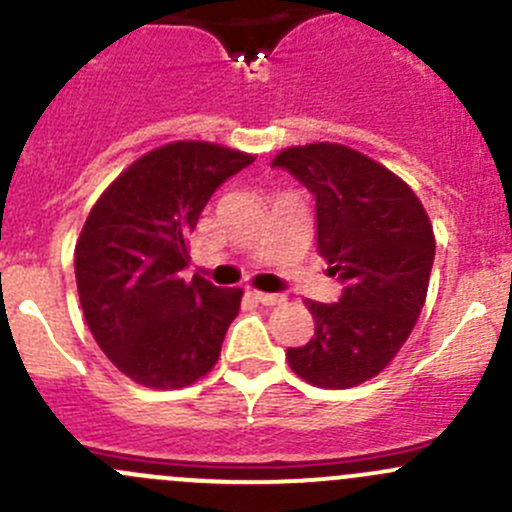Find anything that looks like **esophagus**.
Segmentation results:
<instances>
[{
  "label": "esophagus",
  "mask_w": 512,
  "mask_h": 512,
  "mask_svg": "<svg viewBox=\"0 0 512 512\" xmlns=\"http://www.w3.org/2000/svg\"><path fill=\"white\" fill-rule=\"evenodd\" d=\"M252 294H255L257 302L265 304V307H275V304L285 302V294H277V292H252Z\"/></svg>",
  "instance_id": "obj_1"
}]
</instances>
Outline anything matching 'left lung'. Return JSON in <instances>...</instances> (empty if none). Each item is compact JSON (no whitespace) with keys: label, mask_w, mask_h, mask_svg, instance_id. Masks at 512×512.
Instances as JSON below:
<instances>
[{"label":"left lung","mask_w":512,"mask_h":512,"mask_svg":"<svg viewBox=\"0 0 512 512\" xmlns=\"http://www.w3.org/2000/svg\"><path fill=\"white\" fill-rule=\"evenodd\" d=\"M317 200V247L342 282L334 304L307 302L314 337L287 349L294 374L349 389L404 347L428 292L436 240L414 190L339 143L287 148L272 160Z\"/></svg>","instance_id":"8db88e82"}]
</instances>
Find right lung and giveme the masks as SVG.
Here are the masks:
<instances>
[{
  "label": "right lung",
  "instance_id": "right-lung-1",
  "mask_svg": "<svg viewBox=\"0 0 512 512\" xmlns=\"http://www.w3.org/2000/svg\"><path fill=\"white\" fill-rule=\"evenodd\" d=\"M215 143L178 141L123 170L76 242V287L101 352L136 384L180 389L208 374L242 289L188 267V235L215 190L252 163Z\"/></svg>",
  "mask_w": 512,
  "mask_h": 512
}]
</instances>
